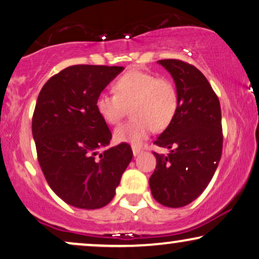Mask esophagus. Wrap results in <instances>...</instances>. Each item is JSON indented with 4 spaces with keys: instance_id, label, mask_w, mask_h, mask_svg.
<instances>
[{
    "instance_id": "esophagus-1",
    "label": "esophagus",
    "mask_w": 259,
    "mask_h": 259,
    "mask_svg": "<svg viewBox=\"0 0 259 259\" xmlns=\"http://www.w3.org/2000/svg\"><path fill=\"white\" fill-rule=\"evenodd\" d=\"M141 150L140 148H137V147H133V154H134V156H137V155H140V153H141Z\"/></svg>"
}]
</instances>
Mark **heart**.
<instances>
[{
    "label": "heart",
    "mask_w": 259,
    "mask_h": 259,
    "mask_svg": "<svg viewBox=\"0 0 259 259\" xmlns=\"http://www.w3.org/2000/svg\"><path fill=\"white\" fill-rule=\"evenodd\" d=\"M115 95L103 92L96 99V109L109 124H117L132 106L129 122L113 133L118 142L141 146L153 130H163L173 122L179 108V94L174 82L157 78L149 72L130 71L113 84Z\"/></svg>",
    "instance_id": "b5f03b06"
}]
</instances>
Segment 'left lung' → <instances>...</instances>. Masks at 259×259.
Instances as JSON below:
<instances>
[{
    "instance_id": "1",
    "label": "left lung",
    "mask_w": 259,
    "mask_h": 259,
    "mask_svg": "<svg viewBox=\"0 0 259 259\" xmlns=\"http://www.w3.org/2000/svg\"><path fill=\"white\" fill-rule=\"evenodd\" d=\"M169 72L179 94L173 122L155 144L169 154L154 153L149 179L154 199L167 207H184L205 191L222 157V110L217 95L198 68L177 59L158 60Z\"/></svg>"
}]
</instances>
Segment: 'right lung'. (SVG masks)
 <instances>
[{"instance_id":"obj_1","label":"right lung","mask_w":259,"mask_h":259,"mask_svg":"<svg viewBox=\"0 0 259 259\" xmlns=\"http://www.w3.org/2000/svg\"><path fill=\"white\" fill-rule=\"evenodd\" d=\"M123 70L74 65L53 75L37 97L32 122L37 160L52 191L73 207L108 205L133 158L126 143L99 151L112 135L96 99Z\"/></svg>"}]
</instances>
